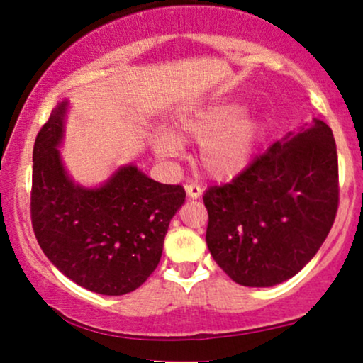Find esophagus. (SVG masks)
<instances>
[{
    "instance_id": "esophagus-1",
    "label": "esophagus",
    "mask_w": 363,
    "mask_h": 363,
    "mask_svg": "<svg viewBox=\"0 0 363 363\" xmlns=\"http://www.w3.org/2000/svg\"><path fill=\"white\" fill-rule=\"evenodd\" d=\"M184 189H186V193H187V196H189L191 199L201 198V194H203L201 187H199L198 184H194V182H191V184H186Z\"/></svg>"
}]
</instances>
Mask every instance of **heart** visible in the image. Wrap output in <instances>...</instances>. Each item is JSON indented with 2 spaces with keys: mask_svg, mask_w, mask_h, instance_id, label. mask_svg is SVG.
Returning a JSON list of instances; mask_svg holds the SVG:
<instances>
[{
  "mask_svg": "<svg viewBox=\"0 0 363 363\" xmlns=\"http://www.w3.org/2000/svg\"><path fill=\"white\" fill-rule=\"evenodd\" d=\"M262 138V123L242 101H218L182 112L174 123L172 135L157 136L155 153L162 158L177 157L182 143H199L198 162L210 177L234 179L251 165Z\"/></svg>",
  "mask_w": 363,
  "mask_h": 363,
  "instance_id": "b5f03b06",
  "label": "heart"
}]
</instances>
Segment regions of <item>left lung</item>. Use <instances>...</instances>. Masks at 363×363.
<instances>
[{
	"label": "left lung",
	"instance_id": "8db88e82",
	"mask_svg": "<svg viewBox=\"0 0 363 363\" xmlns=\"http://www.w3.org/2000/svg\"><path fill=\"white\" fill-rule=\"evenodd\" d=\"M206 244L244 286L295 277L331 230L338 210V158L331 128L312 119L290 131L240 176L203 196Z\"/></svg>",
	"mask_w": 363,
	"mask_h": 363
}]
</instances>
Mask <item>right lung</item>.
<instances>
[{
    "mask_svg": "<svg viewBox=\"0 0 363 363\" xmlns=\"http://www.w3.org/2000/svg\"><path fill=\"white\" fill-rule=\"evenodd\" d=\"M68 111V101L57 102L35 138L30 211L37 242L83 289L129 294L155 272L186 193L153 181L135 164L121 165L102 184L74 182L60 152Z\"/></svg>",
    "mask_w": 363,
    "mask_h": 363,
    "instance_id": "right-lung-1",
    "label": "right lung"
}]
</instances>
